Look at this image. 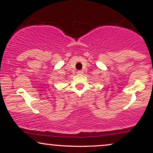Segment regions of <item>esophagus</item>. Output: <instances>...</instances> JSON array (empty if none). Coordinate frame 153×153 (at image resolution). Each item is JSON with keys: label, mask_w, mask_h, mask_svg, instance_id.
Returning <instances> with one entry per match:
<instances>
[{"label": "esophagus", "mask_w": 153, "mask_h": 153, "mask_svg": "<svg viewBox=\"0 0 153 153\" xmlns=\"http://www.w3.org/2000/svg\"><path fill=\"white\" fill-rule=\"evenodd\" d=\"M77 73H78V74H82V73H83V71H78Z\"/></svg>", "instance_id": "34e87169"}]
</instances>
